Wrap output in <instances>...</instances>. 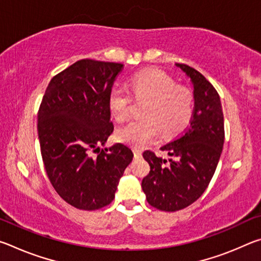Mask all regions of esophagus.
<instances>
[{"label":"esophagus","instance_id":"34e87169","mask_svg":"<svg viewBox=\"0 0 261 261\" xmlns=\"http://www.w3.org/2000/svg\"><path fill=\"white\" fill-rule=\"evenodd\" d=\"M134 153H135V158L136 159H139V158H141V155H143V152H141V149L140 148H137V147L134 148Z\"/></svg>","mask_w":261,"mask_h":261}]
</instances>
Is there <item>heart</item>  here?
<instances>
[{"instance_id": "b5f03b06", "label": "heart", "mask_w": 261, "mask_h": 261, "mask_svg": "<svg viewBox=\"0 0 261 261\" xmlns=\"http://www.w3.org/2000/svg\"><path fill=\"white\" fill-rule=\"evenodd\" d=\"M136 99H147L144 117L130 122L116 131V138L135 147H144L153 141L159 130L166 137L179 134L191 122L193 98L187 87L175 85L169 76L156 70L135 74L130 79ZM131 98L122 88H113L108 95V109L113 118L124 122L130 115Z\"/></svg>"}]
</instances>
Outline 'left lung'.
<instances>
[{
  "mask_svg": "<svg viewBox=\"0 0 261 261\" xmlns=\"http://www.w3.org/2000/svg\"><path fill=\"white\" fill-rule=\"evenodd\" d=\"M176 67L190 78L194 109L190 126L160 148L171 159L145 151L151 170L141 188L148 204L166 212L183 210L196 201L208 187L224 143V121L220 96L213 85L197 70L185 64Z\"/></svg>",
  "mask_w": 261,
  "mask_h": 261,
  "instance_id": "1",
  "label": "left lung"
}]
</instances>
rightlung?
I'll list each match as a JSON object with an SVG mask.
<instances>
[{"label":"right lung","instance_id":"add662e5","mask_svg":"<svg viewBox=\"0 0 261 261\" xmlns=\"http://www.w3.org/2000/svg\"><path fill=\"white\" fill-rule=\"evenodd\" d=\"M123 64L81 60L53 77L38 113L48 178L62 199L84 211L109 205L134 158L123 144L105 146L114 130L108 95ZM98 151V154L92 151Z\"/></svg>","mask_w":261,"mask_h":261}]
</instances>
